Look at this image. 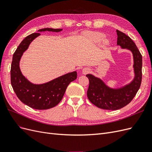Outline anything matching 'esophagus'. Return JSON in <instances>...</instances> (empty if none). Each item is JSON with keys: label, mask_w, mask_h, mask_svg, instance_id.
Instances as JSON below:
<instances>
[{"label": "esophagus", "mask_w": 152, "mask_h": 152, "mask_svg": "<svg viewBox=\"0 0 152 152\" xmlns=\"http://www.w3.org/2000/svg\"><path fill=\"white\" fill-rule=\"evenodd\" d=\"M90 72V70L89 68H85L83 69V70H82V73H84V74H87V73H88Z\"/></svg>", "instance_id": "1"}]
</instances>
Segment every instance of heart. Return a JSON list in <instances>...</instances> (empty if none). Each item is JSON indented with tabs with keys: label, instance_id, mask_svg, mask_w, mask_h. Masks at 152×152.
Returning a JSON list of instances; mask_svg holds the SVG:
<instances>
[{
	"label": "heart",
	"instance_id": "1",
	"mask_svg": "<svg viewBox=\"0 0 152 152\" xmlns=\"http://www.w3.org/2000/svg\"><path fill=\"white\" fill-rule=\"evenodd\" d=\"M87 37L93 42L98 43L102 41L104 37L103 34L98 32H90L87 34Z\"/></svg>",
	"mask_w": 152,
	"mask_h": 152
}]
</instances>
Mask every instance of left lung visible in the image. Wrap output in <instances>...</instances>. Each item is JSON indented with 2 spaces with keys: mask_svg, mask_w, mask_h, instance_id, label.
Wrapping results in <instances>:
<instances>
[{
  "mask_svg": "<svg viewBox=\"0 0 152 152\" xmlns=\"http://www.w3.org/2000/svg\"><path fill=\"white\" fill-rule=\"evenodd\" d=\"M117 44L131 50L134 56L135 78L131 84L121 89H110L104 82L93 75L87 74L89 85L87 98L96 107L104 110H116L129 103L138 91L142 80V55L133 40L123 32L117 30Z\"/></svg>",
  "mask_w": 152,
  "mask_h": 152,
  "instance_id": "left-lung-1",
  "label": "left lung"
}]
</instances>
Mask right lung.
Segmentation results:
<instances>
[{"label":"right lung","instance_id":"right-lung-1","mask_svg":"<svg viewBox=\"0 0 152 152\" xmlns=\"http://www.w3.org/2000/svg\"><path fill=\"white\" fill-rule=\"evenodd\" d=\"M61 30L62 29L47 28L38 31L58 32ZM39 35L40 33H34L27 36L13 54L11 67V83L17 97L22 103L36 110H46L54 107L61 102L67 86L77 79V74L76 72L69 73L40 85L30 83L22 75L19 66L21 57L31 41Z\"/></svg>","mask_w":152,"mask_h":152}]
</instances>
